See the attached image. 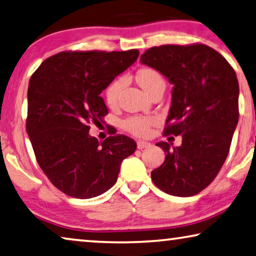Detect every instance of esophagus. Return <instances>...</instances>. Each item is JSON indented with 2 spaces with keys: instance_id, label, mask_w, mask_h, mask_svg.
Returning a JSON list of instances; mask_svg holds the SVG:
<instances>
[{
  "instance_id": "1",
  "label": "esophagus",
  "mask_w": 256,
  "mask_h": 256,
  "mask_svg": "<svg viewBox=\"0 0 256 256\" xmlns=\"http://www.w3.org/2000/svg\"><path fill=\"white\" fill-rule=\"evenodd\" d=\"M136 147H138V150H144V148H150V142H146V141L139 140L138 142H136Z\"/></svg>"
}]
</instances>
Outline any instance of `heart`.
<instances>
[{
    "label": "heart",
    "instance_id": "b5f03b06",
    "mask_svg": "<svg viewBox=\"0 0 256 256\" xmlns=\"http://www.w3.org/2000/svg\"><path fill=\"white\" fill-rule=\"evenodd\" d=\"M160 80H162V77L160 76L158 71L152 70V68H142L136 74V82L146 93L148 94L154 85ZM123 87V79H116L106 87V100L109 104H114L117 100L118 94ZM156 123V120L152 117H131L128 118L124 122V128L128 132L133 133L136 136H147L150 131L152 125Z\"/></svg>",
    "mask_w": 256,
    "mask_h": 256
}]
</instances>
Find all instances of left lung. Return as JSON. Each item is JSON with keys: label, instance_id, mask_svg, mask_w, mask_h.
Listing matches in <instances>:
<instances>
[{"label": "left lung", "instance_id": "left-lung-1", "mask_svg": "<svg viewBox=\"0 0 256 256\" xmlns=\"http://www.w3.org/2000/svg\"><path fill=\"white\" fill-rule=\"evenodd\" d=\"M140 62L174 85L164 136H182L179 147L156 144L166 160L152 171V180L170 196H196L215 179L230 150L239 118L237 76L220 52L202 44L152 47Z\"/></svg>", "mask_w": 256, "mask_h": 256}]
</instances>
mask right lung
Returning <instances> with one entry per match:
<instances>
[{
	"label": "right lung",
	"instance_id": "obj_1",
	"mask_svg": "<svg viewBox=\"0 0 256 256\" xmlns=\"http://www.w3.org/2000/svg\"><path fill=\"white\" fill-rule=\"evenodd\" d=\"M138 56V49L62 52L30 77L26 132L44 174L68 196L104 194L117 182L122 161L136 152V141L123 134L98 141L90 124L104 122L108 109L100 94Z\"/></svg>",
	"mask_w": 256,
	"mask_h": 256
}]
</instances>
